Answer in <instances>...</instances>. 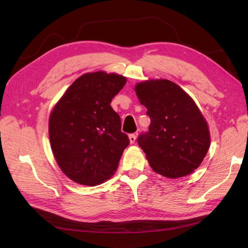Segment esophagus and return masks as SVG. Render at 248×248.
<instances>
[{
	"instance_id": "esophagus-1",
	"label": "esophagus",
	"mask_w": 248,
	"mask_h": 248,
	"mask_svg": "<svg viewBox=\"0 0 248 248\" xmlns=\"http://www.w3.org/2000/svg\"><path fill=\"white\" fill-rule=\"evenodd\" d=\"M136 140H137V134H136V133L130 134V136H129V141H130L131 145L134 144V142H136Z\"/></svg>"
}]
</instances>
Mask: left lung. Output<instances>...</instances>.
Returning <instances> with one entry per match:
<instances>
[{
  "label": "left lung",
  "mask_w": 248,
  "mask_h": 248,
  "mask_svg": "<svg viewBox=\"0 0 248 248\" xmlns=\"http://www.w3.org/2000/svg\"><path fill=\"white\" fill-rule=\"evenodd\" d=\"M151 119L139 137L150 167L163 177H185L198 169L210 147L206 119L191 97L175 82L149 79L134 87Z\"/></svg>",
  "instance_id": "obj_1"
}]
</instances>
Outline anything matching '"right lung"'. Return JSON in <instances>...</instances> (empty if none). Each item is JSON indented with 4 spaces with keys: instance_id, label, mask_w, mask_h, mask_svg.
<instances>
[{
    "instance_id": "obj_1",
    "label": "right lung",
    "mask_w": 248,
    "mask_h": 248,
    "mask_svg": "<svg viewBox=\"0 0 248 248\" xmlns=\"http://www.w3.org/2000/svg\"><path fill=\"white\" fill-rule=\"evenodd\" d=\"M126 81L117 73H85L52 108L48 121L51 151L72 181L99 185L117 170L129 139L121 131V120L110 102Z\"/></svg>"
}]
</instances>
